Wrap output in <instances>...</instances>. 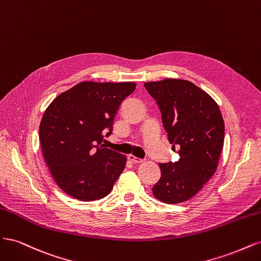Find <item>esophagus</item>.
<instances>
[{
    "label": "esophagus",
    "mask_w": 261,
    "mask_h": 261,
    "mask_svg": "<svg viewBox=\"0 0 261 261\" xmlns=\"http://www.w3.org/2000/svg\"><path fill=\"white\" fill-rule=\"evenodd\" d=\"M128 160L132 161L133 163H141V162H143V160L139 159V158H137V156H135V155H133V154L128 155Z\"/></svg>",
    "instance_id": "esophagus-1"
}]
</instances>
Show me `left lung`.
Here are the masks:
<instances>
[{"mask_svg": "<svg viewBox=\"0 0 261 261\" xmlns=\"http://www.w3.org/2000/svg\"><path fill=\"white\" fill-rule=\"evenodd\" d=\"M160 108L176 162L160 163L152 194L164 203L191 199L215 174L224 144V121L217 102L192 82L167 78L145 83Z\"/></svg>", "mask_w": 261, "mask_h": 261, "instance_id": "left-lung-1", "label": "left lung"}]
</instances>
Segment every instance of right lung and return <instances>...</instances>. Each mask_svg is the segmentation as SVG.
<instances>
[{
  "label": "right lung",
  "mask_w": 261,
  "mask_h": 261,
  "mask_svg": "<svg viewBox=\"0 0 261 261\" xmlns=\"http://www.w3.org/2000/svg\"><path fill=\"white\" fill-rule=\"evenodd\" d=\"M135 89L133 82H82L46 108L39 127L42 154L55 183L70 197L92 201L112 191L127 158L105 148L102 140Z\"/></svg>",
  "instance_id": "add662e5"
}]
</instances>
